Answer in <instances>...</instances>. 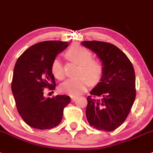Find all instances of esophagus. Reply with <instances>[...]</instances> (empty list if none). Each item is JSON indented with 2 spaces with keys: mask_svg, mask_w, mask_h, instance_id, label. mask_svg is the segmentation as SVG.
I'll return each instance as SVG.
<instances>
[{
  "mask_svg": "<svg viewBox=\"0 0 153 153\" xmlns=\"http://www.w3.org/2000/svg\"><path fill=\"white\" fill-rule=\"evenodd\" d=\"M76 99H77V97H75V96H72V97H71V102H75V101L76 100Z\"/></svg>",
  "mask_w": 153,
  "mask_h": 153,
  "instance_id": "1",
  "label": "esophagus"
}]
</instances>
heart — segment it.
Masks as SVG:
<instances>
[{
    "instance_id": "1",
    "label": "heart",
    "mask_w": 153,
    "mask_h": 153,
    "mask_svg": "<svg viewBox=\"0 0 153 153\" xmlns=\"http://www.w3.org/2000/svg\"><path fill=\"white\" fill-rule=\"evenodd\" d=\"M67 57L81 66L78 72L79 78L68 79L60 85L59 90L71 96H78L87 89L88 84L97 85L104 73L103 66L99 62L92 61V54L85 48L72 47L67 51ZM51 72L57 79L62 80L65 72L60 60L56 58L51 64Z\"/></svg>"
}]
</instances>
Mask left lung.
Listing matches in <instances>:
<instances>
[{
    "label": "left lung",
    "mask_w": 153,
    "mask_h": 153,
    "mask_svg": "<svg viewBox=\"0 0 153 153\" xmlns=\"http://www.w3.org/2000/svg\"><path fill=\"white\" fill-rule=\"evenodd\" d=\"M81 44L96 54L104 69L100 82L87 98L86 118L93 128L111 132L124 123L135 101L133 66L115 45L98 41Z\"/></svg>",
    "instance_id": "left-lung-1"
}]
</instances>
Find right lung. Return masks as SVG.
Segmentation results:
<instances>
[{
  "label": "right lung",
  "mask_w": 153,
  "mask_h": 153,
  "mask_svg": "<svg viewBox=\"0 0 153 153\" xmlns=\"http://www.w3.org/2000/svg\"><path fill=\"white\" fill-rule=\"evenodd\" d=\"M68 42L47 41L30 46L17 60L11 90L18 113L29 126L49 129L59 125L64 108L71 102L68 95L44 96V88H55L51 64Z\"/></svg>",
  "instance_id": "obj_1"
}]
</instances>
